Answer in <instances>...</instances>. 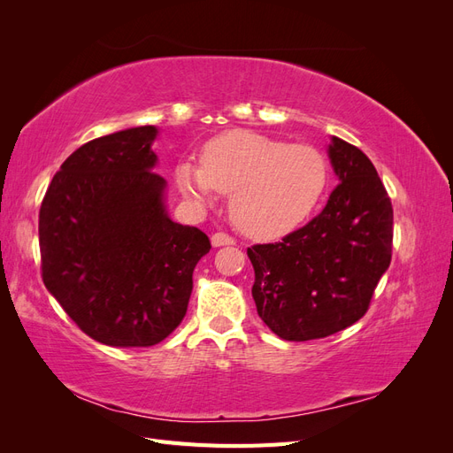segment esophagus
I'll return each instance as SVG.
<instances>
[{"label": "esophagus", "instance_id": "34e87169", "mask_svg": "<svg viewBox=\"0 0 453 453\" xmlns=\"http://www.w3.org/2000/svg\"><path fill=\"white\" fill-rule=\"evenodd\" d=\"M211 243L213 248H223V245H236V240L226 234V232H215L211 236Z\"/></svg>", "mask_w": 453, "mask_h": 453}]
</instances>
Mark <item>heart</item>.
I'll return each instance as SVG.
<instances>
[{
    "label": "heart",
    "instance_id": "heart-1",
    "mask_svg": "<svg viewBox=\"0 0 453 453\" xmlns=\"http://www.w3.org/2000/svg\"><path fill=\"white\" fill-rule=\"evenodd\" d=\"M328 162L308 143H287L251 130H230L202 149L200 166L181 162L175 181L181 193L210 202L232 195L236 226L255 238L293 230L318 208L328 187Z\"/></svg>",
    "mask_w": 453,
    "mask_h": 453
}]
</instances>
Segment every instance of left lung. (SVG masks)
I'll return each instance as SVG.
<instances>
[{"instance_id":"obj_1","label":"left lung","mask_w":453,"mask_h":453,"mask_svg":"<svg viewBox=\"0 0 453 453\" xmlns=\"http://www.w3.org/2000/svg\"><path fill=\"white\" fill-rule=\"evenodd\" d=\"M340 183L319 215L273 243L248 248L258 318L291 342L331 336L359 321L389 268L393 208L374 164L333 138Z\"/></svg>"}]
</instances>
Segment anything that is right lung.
Segmentation results:
<instances>
[{
	"mask_svg": "<svg viewBox=\"0 0 453 453\" xmlns=\"http://www.w3.org/2000/svg\"><path fill=\"white\" fill-rule=\"evenodd\" d=\"M155 135L138 127L81 145L41 202V278L105 346L149 348L170 336L187 313L195 266L211 250L202 230L164 210Z\"/></svg>",
	"mask_w": 453,
	"mask_h": 453,
	"instance_id": "1",
	"label": "right lung"
}]
</instances>
